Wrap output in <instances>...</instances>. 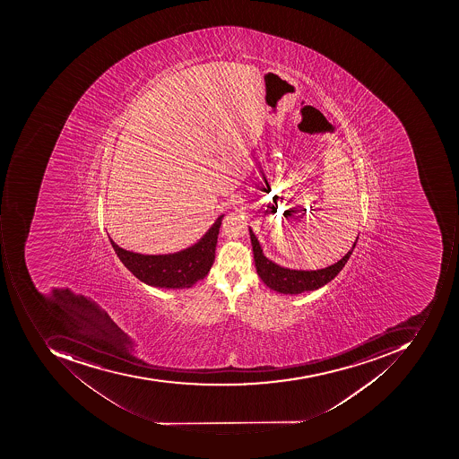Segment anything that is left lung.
Segmentation results:
<instances>
[{
	"label": "left lung",
	"instance_id": "left-lung-1",
	"mask_svg": "<svg viewBox=\"0 0 459 459\" xmlns=\"http://www.w3.org/2000/svg\"><path fill=\"white\" fill-rule=\"evenodd\" d=\"M249 237H251L252 251H254L255 267L256 273L261 277L262 281L270 288L276 290L279 294L298 295L302 292H309L328 284L331 280L338 276V273L345 267L346 262L351 258V252L356 247L359 236L354 241L348 254L331 266L317 270H297L290 267L280 266L276 262L270 261L264 254L261 243L255 236L252 229L249 228Z\"/></svg>",
	"mask_w": 459,
	"mask_h": 459
}]
</instances>
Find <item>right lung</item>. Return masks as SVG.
<instances>
[{
	"label": "right lung",
	"instance_id": "1",
	"mask_svg": "<svg viewBox=\"0 0 459 459\" xmlns=\"http://www.w3.org/2000/svg\"><path fill=\"white\" fill-rule=\"evenodd\" d=\"M223 216L219 215L195 244L171 254L146 255L126 251L108 236L118 259L136 279L150 287L183 290L192 288L195 282L207 277L215 259L216 243Z\"/></svg>",
	"mask_w": 459,
	"mask_h": 459
}]
</instances>
